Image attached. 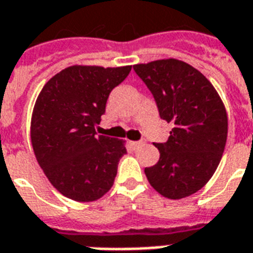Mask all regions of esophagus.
Returning <instances> with one entry per match:
<instances>
[{
	"label": "esophagus",
	"instance_id": "esophagus-1",
	"mask_svg": "<svg viewBox=\"0 0 253 253\" xmlns=\"http://www.w3.org/2000/svg\"><path fill=\"white\" fill-rule=\"evenodd\" d=\"M131 146L134 148H139V147L144 146V142H131Z\"/></svg>",
	"mask_w": 253,
	"mask_h": 253
}]
</instances>
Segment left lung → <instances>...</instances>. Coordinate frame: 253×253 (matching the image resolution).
I'll return each mask as SVG.
<instances>
[{
    "instance_id": "left-lung-1",
    "label": "left lung",
    "mask_w": 253,
    "mask_h": 253,
    "mask_svg": "<svg viewBox=\"0 0 253 253\" xmlns=\"http://www.w3.org/2000/svg\"><path fill=\"white\" fill-rule=\"evenodd\" d=\"M158 103L162 119L172 123L166 143H156L160 159L144 169L151 186L169 200L202 189L219 166L227 140L223 101L202 73L185 61L162 59L135 64Z\"/></svg>"
}]
</instances>
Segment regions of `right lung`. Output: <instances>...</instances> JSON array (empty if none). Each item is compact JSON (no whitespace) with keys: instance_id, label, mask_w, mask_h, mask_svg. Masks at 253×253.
Segmentation results:
<instances>
[{"instance_id":"1","label":"right lung","mask_w":253,"mask_h":253,"mask_svg":"<svg viewBox=\"0 0 253 253\" xmlns=\"http://www.w3.org/2000/svg\"><path fill=\"white\" fill-rule=\"evenodd\" d=\"M131 65H71L51 77L31 115V144L38 164L57 192L77 202L105 196L114 184L126 142L97 135L110 91Z\"/></svg>"}]
</instances>
